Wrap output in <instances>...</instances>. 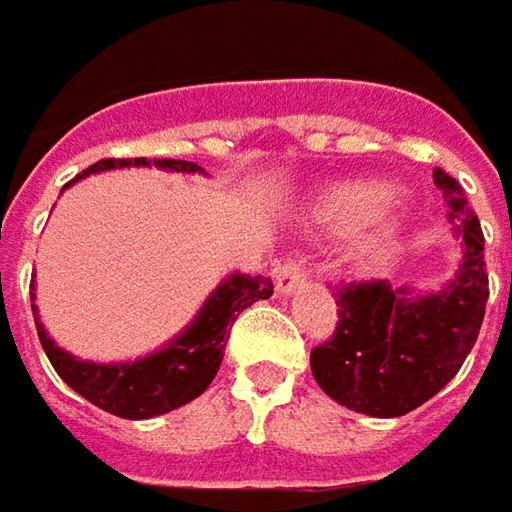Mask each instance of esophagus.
I'll list each match as a JSON object with an SVG mask.
<instances>
[{
	"instance_id": "1",
	"label": "esophagus",
	"mask_w": 512,
	"mask_h": 512,
	"mask_svg": "<svg viewBox=\"0 0 512 512\" xmlns=\"http://www.w3.org/2000/svg\"><path fill=\"white\" fill-rule=\"evenodd\" d=\"M275 280H278L280 295H292V292H298L300 286H303V280H306V266L300 260H286V263L278 266Z\"/></svg>"
}]
</instances>
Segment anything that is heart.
<instances>
[{
  "label": "heart",
  "instance_id": "heart-1",
  "mask_svg": "<svg viewBox=\"0 0 512 512\" xmlns=\"http://www.w3.org/2000/svg\"><path fill=\"white\" fill-rule=\"evenodd\" d=\"M398 203V189L389 183H346L335 189L318 209V220L335 229H355Z\"/></svg>",
  "mask_w": 512,
  "mask_h": 512
}]
</instances>
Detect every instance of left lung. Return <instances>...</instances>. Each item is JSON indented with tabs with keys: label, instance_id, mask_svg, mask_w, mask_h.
Returning a JSON list of instances; mask_svg holds the SVG:
<instances>
[{
	"label": "left lung",
	"instance_id": "1",
	"mask_svg": "<svg viewBox=\"0 0 512 512\" xmlns=\"http://www.w3.org/2000/svg\"><path fill=\"white\" fill-rule=\"evenodd\" d=\"M433 180L444 191L458 240V269L441 289H392L389 280L338 289V326L312 349L318 387L346 410L372 418L407 415L447 387L476 344L487 306L484 234L464 189L441 168Z\"/></svg>",
	"mask_w": 512,
	"mask_h": 512
}]
</instances>
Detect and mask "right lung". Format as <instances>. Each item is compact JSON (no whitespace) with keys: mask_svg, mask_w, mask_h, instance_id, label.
I'll list each match as a JSON object with an SVG mask.
<instances>
[{"mask_svg":"<svg viewBox=\"0 0 512 512\" xmlns=\"http://www.w3.org/2000/svg\"><path fill=\"white\" fill-rule=\"evenodd\" d=\"M163 168V171H180V174H206V168L189 163V160H148V157H134V160H100L91 168H85L77 180L88 174H100L111 168ZM74 180V183H77ZM36 283H31L34 289ZM275 286L263 275H226L214 286V292L200 306V312L191 318V323L174 335L168 344L154 349L145 358L134 361H117V364H100V361H82L71 355L68 349L56 346L48 335L45 323L39 321V309L34 303L36 335L42 341V349L56 369V375L79 392L85 401L94 407L120 415V418H154L177 410L183 404L203 395L214 381L226 338L232 332L234 318L249 309L255 300L272 298ZM31 298L36 295L31 292Z\"/></svg>","mask_w":512,"mask_h":512,"instance_id":"add662e5","label":"right lung"}]
</instances>
